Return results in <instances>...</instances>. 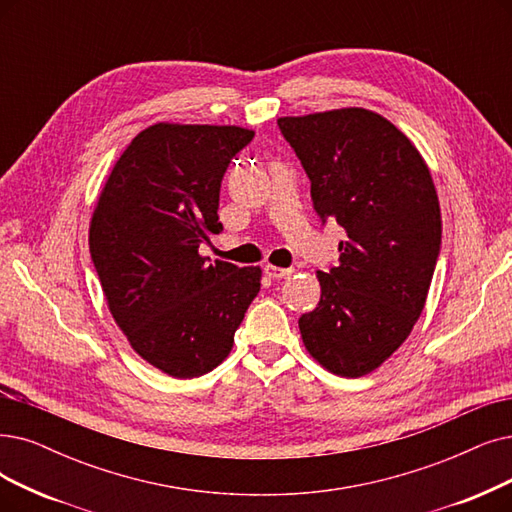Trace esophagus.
<instances>
[{
  "label": "esophagus",
  "instance_id": "1",
  "mask_svg": "<svg viewBox=\"0 0 512 512\" xmlns=\"http://www.w3.org/2000/svg\"><path fill=\"white\" fill-rule=\"evenodd\" d=\"M264 273L273 279H288L294 273V269H283V267H273V264H267V267H264Z\"/></svg>",
  "mask_w": 512,
  "mask_h": 512
}]
</instances>
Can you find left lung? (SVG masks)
<instances>
[{"instance_id":"left-lung-1","label":"left lung","mask_w":512,"mask_h":512,"mask_svg":"<svg viewBox=\"0 0 512 512\" xmlns=\"http://www.w3.org/2000/svg\"><path fill=\"white\" fill-rule=\"evenodd\" d=\"M311 178L317 214L346 233L338 267L317 273V309L298 319L309 355L344 378L370 374L414 330L441 245L431 170L414 142L361 107L279 117Z\"/></svg>"}]
</instances>
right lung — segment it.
<instances>
[{
  "instance_id": "obj_1",
  "label": "right lung",
  "mask_w": 512,
  "mask_h": 512,
  "mask_svg": "<svg viewBox=\"0 0 512 512\" xmlns=\"http://www.w3.org/2000/svg\"><path fill=\"white\" fill-rule=\"evenodd\" d=\"M252 138L239 126L157 121L98 195L88 241L107 306L134 353L168 376L197 378L227 359L260 292V267L199 254L222 231V176Z\"/></svg>"
}]
</instances>
